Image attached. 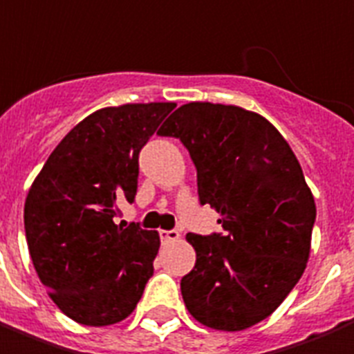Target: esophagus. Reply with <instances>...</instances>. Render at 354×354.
<instances>
[{
  "label": "esophagus",
  "mask_w": 354,
  "mask_h": 354,
  "mask_svg": "<svg viewBox=\"0 0 354 354\" xmlns=\"http://www.w3.org/2000/svg\"><path fill=\"white\" fill-rule=\"evenodd\" d=\"M159 236L163 242H176L180 238V232L178 230H159Z\"/></svg>",
  "instance_id": "obj_1"
}]
</instances>
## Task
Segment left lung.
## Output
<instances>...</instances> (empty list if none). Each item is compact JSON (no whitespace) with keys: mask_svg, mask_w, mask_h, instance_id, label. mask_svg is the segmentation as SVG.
<instances>
[{"mask_svg":"<svg viewBox=\"0 0 354 354\" xmlns=\"http://www.w3.org/2000/svg\"><path fill=\"white\" fill-rule=\"evenodd\" d=\"M180 138L197 169L201 204L223 232L187 234L195 268L182 277L185 308L198 323L236 332L276 311L310 257L315 201L281 133L232 104H182L157 131Z\"/></svg>","mask_w":354,"mask_h":354,"instance_id":"obj_1","label":"left lung"}]
</instances>
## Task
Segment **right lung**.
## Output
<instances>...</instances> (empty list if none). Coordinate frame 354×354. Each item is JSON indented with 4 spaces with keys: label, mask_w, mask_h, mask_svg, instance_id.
<instances>
[{
    "label": "right lung",
    "mask_w": 354,
    "mask_h": 354,
    "mask_svg": "<svg viewBox=\"0 0 354 354\" xmlns=\"http://www.w3.org/2000/svg\"><path fill=\"white\" fill-rule=\"evenodd\" d=\"M174 103L93 112L46 159L24 204V229L41 283L65 315L86 326L129 317L153 276L156 230L116 223L133 203L138 153Z\"/></svg>",
    "instance_id": "obj_1"
}]
</instances>
